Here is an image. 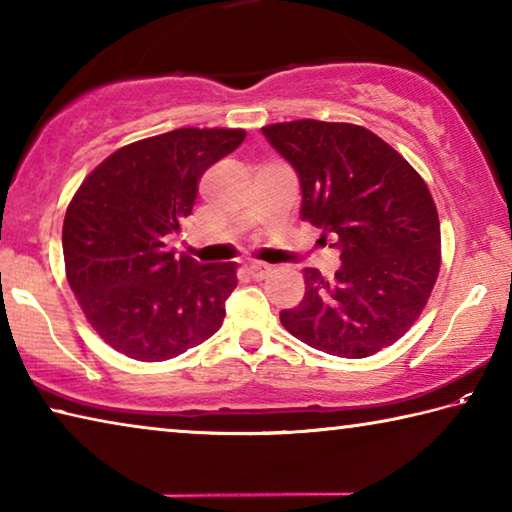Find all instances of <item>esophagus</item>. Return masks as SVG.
<instances>
[{"label": "esophagus", "instance_id": "obj_1", "mask_svg": "<svg viewBox=\"0 0 512 512\" xmlns=\"http://www.w3.org/2000/svg\"><path fill=\"white\" fill-rule=\"evenodd\" d=\"M271 271H273V268L268 266V264H262V262H255V264L248 266V273L253 275L255 280H262V277H266Z\"/></svg>", "mask_w": 512, "mask_h": 512}]
</instances>
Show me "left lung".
Segmentation results:
<instances>
[{"instance_id": "left-lung-1", "label": "left lung", "mask_w": 512, "mask_h": 512, "mask_svg": "<svg viewBox=\"0 0 512 512\" xmlns=\"http://www.w3.org/2000/svg\"><path fill=\"white\" fill-rule=\"evenodd\" d=\"M298 173L300 216L334 237L341 268H305V298L280 311L298 341L345 359L393 345L440 271V223L424 180L368 128L298 119L262 128Z\"/></svg>"}]
</instances>
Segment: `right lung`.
Here are the masks:
<instances>
[{
	"instance_id": "right-lung-1",
	"label": "right lung",
	"mask_w": 512,
	"mask_h": 512,
	"mask_svg": "<svg viewBox=\"0 0 512 512\" xmlns=\"http://www.w3.org/2000/svg\"><path fill=\"white\" fill-rule=\"evenodd\" d=\"M241 128H178L103 160L67 207V282L110 348L167 361L221 327L235 264L176 257L167 235L192 214L203 173L244 142Z\"/></svg>"
}]
</instances>
